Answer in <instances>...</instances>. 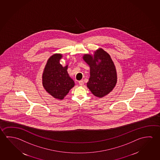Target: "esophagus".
Wrapping results in <instances>:
<instances>
[{
    "instance_id": "esophagus-1",
    "label": "esophagus",
    "mask_w": 160,
    "mask_h": 160,
    "mask_svg": "<svg viewBox=\"0 0 160 160\" xmlns=\"http://www.w3.org/2000/svg\"><path fill=\"white\" fill-rule=\"evenodd\" d=\"M79 85H81V86L84 85V81H83V80H80V81H79Z\"/></svg>"
}]
</instances>
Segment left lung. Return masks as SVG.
Listing matches in <instances>:
<instances>
[{
  "instance_id": "obj_1",
  "label": "left lung",
  "mask_w": 160,
  "mask_h": 160,
  "mask_svg": "<svg viewBox=\"0 0 160 160\" xmlns=\"http://www.w3.org/2000/svg\"><path fill=\"white\" fill-rule=\"evenodd\" d=\"M82 58L90 67L88 88L95 97H105L113 90L117 82V70L110 55L99 48L93 55L86 53Z\"/></svg>"
}]
</instances>
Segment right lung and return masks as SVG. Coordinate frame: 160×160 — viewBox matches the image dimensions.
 <instances>
[{"label": "right lung", "mask_w": 160, "mask_h": 160, "mask_svg": "<svg viewBox=\"0 0 160 160\" xmlns=\"http://www.w3.org/2000/svg\"><path fill=\"white\" fill-rule=\"evenodd\" d=\"M61 53H55L47 61L42 74V85L55 99L63 100L74 86L75 82L68 72V65L62 66L60 61Z\"/></svg>", "instance_id": "right-lung-1"}]
</instances>
